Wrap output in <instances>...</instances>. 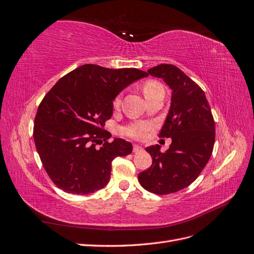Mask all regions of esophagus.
Returning <instances> with one entry per match:
<instances>
[{"label": "esophagus", "instance_id": "34e87169", "mask_svg": "<svg viewBox=\"0 0 254 254\" xmlns=\"http://www.w3.org/2000/svg\"><path fill=\"white\" fill-rule=\"evenodd\" d=\"M143 150H144V148L142 147V146H140V145H133V152H134V153L141 152V151H143Z\"/></svg>", "mask_w": 254, "mask_h": 254}]
</instances>
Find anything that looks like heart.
Returning a JSON list of instances; mask_svg holds the SVG:
<instances>
[{"instance_id": "heart-1", "label": "heart", "mask_w": 254, "mask_h": 254, "mask_svg": "<svg viewBox=\"0 0 254 254\" xmlns=\"http://www.w3.org/2000/svg\"><path fill=\"white\" fill-rule=\"evenodd\" d=\"M159 91H163L162 84L156 80H148L144 83L143 86V93L146 96H148L152 93H156V92ZM121 106V97L118 96L114 98L113 101V108L117 110L120 108ZM152 128L151 124L149 123H145V122H134V123H130L127 126L122 129V132L124 133L127 136L132 137V139L135 140H145L148 135V132L150 131Z\"/></svg>"}]
</instances>
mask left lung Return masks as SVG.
Returning <instances> with one entry per match:
<instances>
[{
    "instance_id": "1",
    "label": "left lung",
    "mask_w": 254,
    "mask_h": 254,
    "mask_svg": "<svg viewBox=\"0 0 254 254\" xmlns=\"http://www.w3.org/2000/svg\"><path fill=\"white\" fill-rule=\"evenodd\" d=\"M173 90L170 112L159 133L172 137L166 152L159 145L146 148L152 164L139 174L141 186L150 193L167 195L189 187L211 158L215 122L203 90L174 64H159L147 71Z\"/></svg>"
}]
</instances>
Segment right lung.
Instances as JSON below:
<instances>
[{
	"label": "right lung",
	"mask_w": 254,
	"mask_h": 254,
	"mask_svg": "<svg viewBox=\"0 0 254 254\" xmlns=\"http://www.w3.org/2000/svg\"><path fill=\"white\" fill-rule=\"evenodd\" d=\"M147 76L134 67L83 64L61 77L45 94L36 113L34 141L44 170L57 188L88 195L108 184L112 160L131 153L132 145L123 139L108 142L111 134L103 127L112 115L114 97Z\"/></svg>",
	"instance_id": "1"
}]
</instances>
